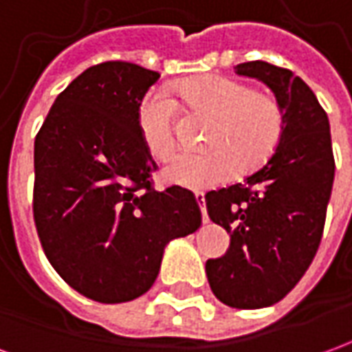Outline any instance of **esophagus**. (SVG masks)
Segmentation results:
<instances>
[{"mask_svg":"<svg viewBox=\"0 0 352 352\" xmlns=\"http://www.w3.org/2000/svg\"><path fill=\"white\" fill-rule=\"evenodd\" d=\"M194 198H196L199 209H201V219H204V224H207V222H209V217H207V211H206V196H204V192H196V194H194Z\"/></svg>","mask_w":352,"mask_h":352,"instance_id":"esophagus-1","label":"esophagus"}]
</instances>
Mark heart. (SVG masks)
Returning <instances> with one entry per match:
<instances>
[{
	"label": "heart",
	"instance_id": "heart-1",
	"mask_svg": "<svg viewBox=\"0 0 352 352\" xmlns=\"http://www.w3.org/2000/svg\"><path fill=\"white\" fill-rule=\"evenodd\" d=\"M171 94L192 113L213 118L207 154H181L162 169V179L188 190H207L236 173L260 168L283 135V109L275 96L249 88L241 80L201 75L177 82ZM175 109L168 94H146L138 111V124L146 151L166 160L175 151Z\"/></svg>",
	"mask_w": 352,
	"mask_h": 352
}]
</instances>
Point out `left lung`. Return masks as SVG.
Segmentation results:
<instances>
[{"mask_svg":"<svg viewBox=\"0 0 352 352\" xmlns=\"http://www.w3.org/2000/svg\"><path fill=\"white\" fill-rule=\"evenodd\" d=\"M236 72L275 94L285 122L262 168L243 183L206 194L209 219L230 234V249L207 260L206 273L222 303L260 309L283 300L317 254L336 164L328 116L300 77L260 60Z\"/></svg>","mask_w":352,"mask_h":352,"instance_id":"8db88e82","label":"left lung"}]
</instances>
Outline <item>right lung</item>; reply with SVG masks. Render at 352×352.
I'll list each match as a JSON object with an SVG mask.
<instances>
[{"instance_id": "obj_1", "label": "right lung", "mask_w": 352, "mask_h": 352, "mask_svg": "<svg viewBox=\"0 0 352 352\" xmlns=\"http://www.w3.org/2000/svg\"><path fill=\"white\" fill-rule=\"evenodd\" d=\"M160 73L130 62L88 67L60 94L35 138L34 219L58 275L94 302L153 287L166 245L201 213L181 186L156 192L138 111Z\"/></svg>"}]
</instances>
